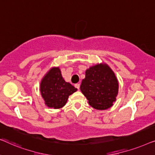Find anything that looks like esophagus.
I'll return each mask as SVG.
<instances>
[{"label": "esophagus", "mask_w": 155, "mask_h": 155, "mask_svg": "<svg viewBox=\"0 0 155 155\" xmlns=\"http://www.w3.org/2000/svg\"><path fill=\"white\" fill-rule=\"evenodd\" d=\"M80 84H78V83L75 84V87L76 88L78 89V90H80Z\"/></svg>", "instance_id": "esophagus-1"}]
</instances>
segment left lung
<instances>
[{"label":"left lung","instance_id":"obj_1","mask_svg":"<svg viewBox=\"0 0 155 155\" xmlns=\"http://www.w3.org/2000/svg\"><path fill=\"white\" fill-rule=\"evenodd\" d=\"M80 90L91 107L96 109H109L116 101L118 83L115 75L106 64L96 65L87 69Z\"/></svg>","mask_w":155,"mask_h":155}]
</instances>
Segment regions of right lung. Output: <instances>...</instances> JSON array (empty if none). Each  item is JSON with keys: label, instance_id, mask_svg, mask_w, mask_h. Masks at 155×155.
<instances>
[{"label": "right lung", "instance_id": "1", "mask_svg": "<svg viewBox=\"0 0 155 155\" xmlns=\"http://www.w3.org/2000/svg\"><path fill=\"white\" fill-rule=\"evenodd\" d=\"M40 91L47 107L60 109L65 106L68 97L76 92L77 88L65 81L59 68H53L42 80Z\"/></svg>", "mask_w": 155, "mask_h": 155}]
</instances>
